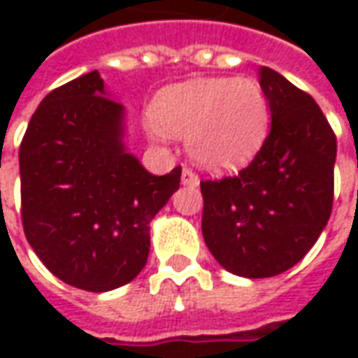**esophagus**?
Segmentation results:
<instances>
[{
  "mask_svg": "<svg viewBox=\"0 0 358 358\" xmlns=\"http://www.w3.org/2000/svg\"><path fill=\"white\" fill-rule=\"evenodd\" d=\"M181 183L187 187H197L199 185V177L191 171L189 167H183V173H181Z\"/></svg>",
  "mask_w": 358,
  "mask_h": 358,
  "instance_id": "esophagus-1",
  "label": "esophagus"
}]
</instances>
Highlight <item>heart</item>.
<instances>
[{"mask_svg":"<svg viewBox=\"0 0 358 358\" xmlns=\"http://www.w3.org/2000/svg\"><path fill=\"white\" fill-rule=\"evenodd\" d=\"M149 133L187 139V151L203 169L237 171L261 151L271 109L253 77H193L159 91Z\"/></svg>","mask_w":358,"mask_h":358,"instance_id":"obj_1","label":"heart"}]
</instances>
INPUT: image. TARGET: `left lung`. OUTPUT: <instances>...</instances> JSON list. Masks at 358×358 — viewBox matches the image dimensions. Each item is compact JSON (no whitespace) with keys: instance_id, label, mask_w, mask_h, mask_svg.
<instances>
[{"instance_id":"left-lung-1","label":"left lung","mask_w":358,"mask_h":358,"mask_svg":"<svg viewBox=\"0 0 358 358\" xmlns=\"http://www.w3.org/2000/svg\"><path fill=\"white\" fill-rule=\"evenodd\" d=\"M271 131L249 167L201 181L205 245L219 265L265 279L296 265L317 243L333 209L337 137L309 93L261 67Z\"/></svg>"}]
</instances>
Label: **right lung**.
Masks as SVG:
<instances>
[{"instance_id": "right-lung-1", "label": "right lung", "mask_w": 358, "mask_h": 358, "mask_svg": "<svg viewBox=\"0 0 358 358\" xmlns=\"http://www.w3.org/2000/svg\"><path fill=\"white\" fill-rule=\"evenodd\" d=\"M21 221L63 282L105 293L149 257V223L179 189L181 167L151 175L125 145V107L99 71L43 97L20 147Z\"/></svg>"}]
</instances>
